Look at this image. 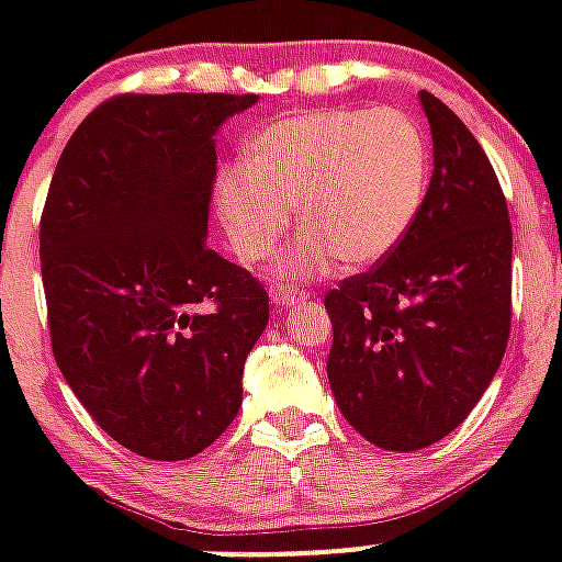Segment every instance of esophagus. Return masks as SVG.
Listing matches in <instances>:
<instances>
[{
  "label": "esophagus",
  "instance_id": "1",
  "mask_svg": "<svg viewBox=\"0 0 562 562\" xmlns=\"http://www.w3.org/2000/svg\"><path fill=\"white\" fill-rule=\"evenodd\" d=\"M308 291L303 289H294V285H273L271 289V300L277 303V306H294V303H300V300H306Z\"/></svg>",
  "mask_w": 562,
  "mask_h": 562
}]
</instances>
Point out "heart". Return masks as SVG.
<instances>
[{"label": "heart", "mask_w": 562, "mask_h": 562, "mask_svg": "<svg viewBox=\"0 0 562 562\" xmlns=\"http://www.w3.org/2000/svg\"><path fill=\"white\" fill-rule=\"evenodd\" d=\"M426 143L400 110H315L273 122L241 148V166L215 180V206L245 262H262L291 224L306 229L277 273L300 280L368 268L408 233L426 194Z\"/></svg>", "instance_id": "1"}]
</instances>
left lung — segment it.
Segmentation results:
<instances>
[{
  "mask_svg": "<svg viewBox=\"0 0 562 562\" xmlns=\"http://www.w3.org/2000/svg\"><path fill=\"white\" fill-rule=\"evenodd\" d=\"M435 171L402 241L324 297L326 375L361 437L387 452L443 440L475 408L510 338L514 229L487 154L431 92Z\"/></svg>",
  "mask_w": 562,
  "mask_h": 562,
  "instance_id": "left-lung-1",
  "label": "left lung"
}]
</instances>
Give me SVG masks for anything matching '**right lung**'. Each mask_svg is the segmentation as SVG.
I'll list each match as a JSON object with an SVG mask.
<instances>
[{
    "label": "right lung",
    "mask_w": 562,
    "mask_h": 562,
    "mask_svg": "<svg viewBox=\"0 0 562 562\" xmlns=\"http://www.w3.org/2000/svg\"><path fill=\"white\" fill-rule=\"evenodd\" d=\"M256 95H116L52 175L40 271L66 384L116 443L187 461L241 408L268 291L206 245L215 134Z\"/></svg>",
    "instance_id": "obj_1"
}]
</instances>
